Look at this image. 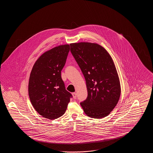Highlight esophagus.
<instances>
[{
    "label": "esophagus",
    "mask_w": 153,
    "mask_h": 153,
    "mask_svg": "<svg viewBox=\"0 0 153 153\" xmlns=\"http://www.w3.org/2000/svg\"><path fill=\"white\" fill-rule=\"evenodd\" d=\"M72 95H73V98H74V99H76L77 98V94H76V92H73V93H72Z\"/></svg>",
    "instance_id": "34e87169"
}]
</instances>
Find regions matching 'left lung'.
Listing matches in <instances>:
<instances>
[{
    "label": "left lung",
    "instance_id": "8db88e82",
    "mask_svg": "<svg viewBox=\"0 0 153 153\" xmlns=\"http://www.w3.org/2000/svg\"><path fill=\"white\" fill-rule=\"evenodd\" d=\"M71 51L86 81L88 97L81 102L85 114L92 118L107 117L117 105L121 88L117 69L108 51L99 44H70Z\"/></svg>",
    "mask_w": 153,
    "mask_h": 153
}]
</instances>
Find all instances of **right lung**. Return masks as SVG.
I'll use <instances>...</instances> for the list:
<instances>
[{"label": "right lung", "instance_id": "add662e5", "mask_svg": "<svg viewBox=\"0 0 153 153\" xmlns=\"http://www.w3.org/2000/svg\"><path fill=\"white\" fill-rule=\"evenodd\" d=\"M70 51L62 45L45 52L33 67L29 95L33 107L41 116L53 120L65 112L72 95L66 90L61 73Z\"/></svg>", "mask_w": 153, "mask_h": 153}]
</instances>
